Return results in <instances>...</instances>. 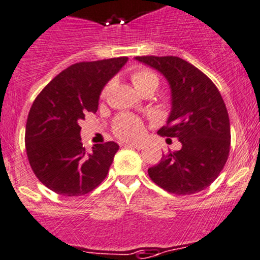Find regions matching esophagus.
Masks as SVG:
<instances>
[{"label": "esophagus", "instance_id": "1", "mask_svg": "<svg viewBox=\"0 0 260 260\" xmlns=\"http://www.w3.org/2000/svg\"><path fill=\"white\" fill-rule=\"evenodd\" d=\"M127 146L133 147V149H137V150L144 149V144H138V142H128Z\"/></svg>", "mask_w": 260, "mask_h": 260}]
</instances>
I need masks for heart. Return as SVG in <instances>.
Returning <instances> with one entry per match:
<instances>
[{
    "mask_svg": "<svg viewBox=\"0 0 260 260\" xmlns=\"http://www.w3.org/2000/svg\"><path fill=\"white\" fill-rule=\"evenodd\" d=\"M131 81L138 92L144 89H156L159 86V77L152 70L146 68H137L131 73ZM106 89H104L103 94H105ZM114 132L120 138H137L142 135V124L136 116L129 114H122L114 122Z\"/></svg>",
    "mask_w": 260,
    "mask_h": 260,
    "instance_id": "heart-1",
    "label": "heart"
}]
</instances>
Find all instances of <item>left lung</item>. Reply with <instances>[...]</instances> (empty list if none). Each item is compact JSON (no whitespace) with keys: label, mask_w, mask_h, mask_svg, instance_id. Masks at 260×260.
<instances>
[{"label":"left lung","mask_w":260,"mask_h":260,"mask_svg":"<svg viewBox=\"0 0 260 260\" xmlns=\"http://www.w3.org/2000/svg\"><path fill=\"white\" fill-rule=\"evenodd\" d=\"M135 60L163 74L171 88V113L157 131L177 137L182 149L163 155L149 168L152 181L166 191L191 195L219 176L230 154L231 131L224 101L203 72L177 56H137Z\"/></svg>","instance_id":"1"}]
</instances>
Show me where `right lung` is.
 <instances>
[{"instance_id": "1", "label": "right lung", "mask_w": 260, "mask_h": 260, "mask_svg": "<svg viewBox=\"0 0 260 260\" xmlns=\"http://www.w3.org/2000/svg\"><path fill=\"white\" fill-rule=\"evenodd\" d=\"M128 57L78 62L57 74L31 105L25 127L29 164L46 187L62 196L91 192L105 179L119 150L110 141L87 152L79 120L96 113L104 87Z\"/></svg>"}]
</instances>
